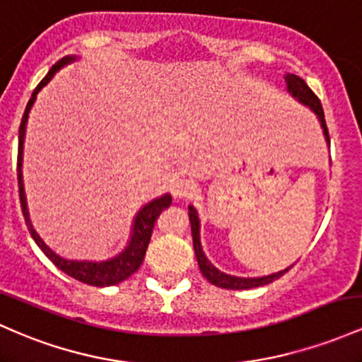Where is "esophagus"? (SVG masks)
I'll use <instances>...</instances> for the list:
<instances>
[{
    "label": "esophagus",
    "mask_w": 362,
    "mask_h": 362,
    "mask_svg": "<svg viewBox=\"0 0 362 362\" xmlns=\"http://www.w3.org/2000/svg\"><path fill=\"white\" fill-rule=\"evenodd\" d=\"M194 190H196V184H194L192 180H189V178H178V180H175L172 185V194L175 199L189 197Z\"/></svg>",
    "instance_id": "34e87169"
}]
</instances>
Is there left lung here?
<instances>
[{
	"label": "left lung",
	"mask_w": 362,
	"mask_h": 362,
	"mask_svg": "<svg viewBox=\"0 0 362 362\" xmlns=\"http://www.w3.org/2000/svg\"><path fill=\"white\" fill-rule=\"evenodd\" d=\"M285 84H287V90L292 94V98H296L297 101L303 103L304 106L311 108L315 111V115L317 117V120L321 123V129H323V136L325 141H327L328 148H329V136H328V129H327V122H325V113L323 108H321L320 99L311 89L309 86L305 84L300 77L293 74H285ZM189 220H190V230H192V242H194V252H196L197 257V264H199V269L202 273V276L206 278L208 281H211L213 285L221 288H228V291H247V288H254V287H263V285L272 284L273 280L280 278L281 275L288 272L292 266L288 268L281 269V272L272 273V275L266 276H233V275H226V273L220 272L216 266H213L209 263V259L206 257L204 251H202L201 245V221L199 216H197V211L194 206H189Z\"/></svg>",
	"instance_id": "left-lung-1"
}]
</instances>
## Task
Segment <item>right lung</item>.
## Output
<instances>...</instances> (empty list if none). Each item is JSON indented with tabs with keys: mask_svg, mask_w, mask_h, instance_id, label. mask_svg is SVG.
Masks as SVG:
<instances>
[{
	"mask_svg": "<svg viewBox=\"0 0 362 362\" xmlns=\"http://www.w3.org/2000/svg\"><path fill=\"white\" fill-rule=\"evenodd\" d=\"M77 57H65L62 58L57 65L51 66V70L47 71V75L39 82V86L35 87L33 96H30L29 103H27L25 111H23L22 123H20L18 130V163H17V177H18V192H20V206H22L23 218H25V225L29 228L30 235L35 240V244L41 247V251L46 254L57 268L62 269L63 273L75 278V280L82 281V284L94 285V287H110V285H117L120 281L127 280L132 273H136L139 266L142 264L146 256V249H148L149 240H151V232H153V226L156 218L160 216V213L165 208H168L172 204V196L170 194H163V196L156 197V199L149 201L148 204L142 206L139 209L136 218H134L132 230H130V239L129 244L125 245L122 252H118L117 256L110 257L106 261H77V259H66V257L58 256L53 249H49L45 244V240L39 237V233L35 232L33 223H30L29 218V209H27V199H25V190H23V177H22V160H23V141H25V129H27V120H29L30 108L34 106L35 98H37L39 90L45 87L51 78L54 77V74L59 69H63L69 63L75 62Z\"/></svg>",
	"mask_w": 362,
	"mask_h": 362,
	"instance_id": "1",
	"label": "right lung"
}]
</instances>
